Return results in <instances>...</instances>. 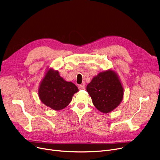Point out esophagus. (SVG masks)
Returning <instances> with one entry per match:
<instances>
[{
	"label": "esophagus",
	"mask_w": 160,
	"mask_h": 160,
	"mask_svg": "<svg viewBox=\"0 0 160 160\" xmlns=\"http://www.w3.org/2000/svg\"><path fill=\"white\" fill-rule=\"evenodd\" d=\"M85 88H86V86H85V85H83V84L78 86V89H84Z\"/></svg>",
	"instance_id": "esophagus-1"
}]
</instances>
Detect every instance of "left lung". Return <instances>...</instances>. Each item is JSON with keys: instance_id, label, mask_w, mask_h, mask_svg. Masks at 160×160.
Segmentation results:
<instances>
[{"instance_id": "1", "label": "left lung", "mask_w": 160, "mask_h": 160, "mask_svg": "<svg viewBox=\"0 0 160 160\" xmlns=\"http://www.w3.org/2000/svg\"><path fill=\"white\" fill-rule=\"evenodd\" d=\"M92 102L100 112L113 111L121 102L123 88L117 73L112 70L100 72L86 88Z\"/></svg>"}]
</instances>
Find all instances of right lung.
I'll return each instance as SVG.
<instances>
[{"label":"right lung","mask_w":160,"mask_h":160,"mask_svg":"<svg viewBox=\"0 0 160 160\" xmlns=\"http://www.w3.org/2000/svg\"><path fill=\"white\" fill-rule=\"evenodd\" d=\"M78 89L73 83L67 82L58 71L50 69L42 80L38 94L41 101L54 110H60L69 105Z\"/></svg>","instance_id":"add662e5"}]
</instances>
